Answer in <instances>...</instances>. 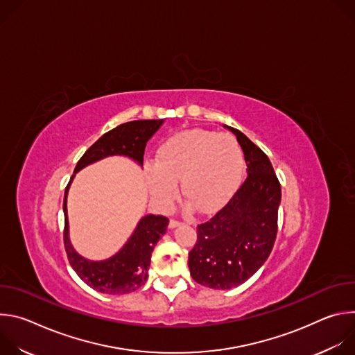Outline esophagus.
<instances>
[{
    "mask_svg": "<svg viewBox=\"0 0 355 355\" xmlns=\"http://www.w3.org/2000/svg\"><path fill=\"white\" fill-rule=\"evenodd\" d=\"M180 225H181V222H178V220H175V219H171L170 223H168V226H170L171 229H174V227H177V226H180Z\"/></svg>",
    "mask_w": 355,
    "mask_h": 355,
    "instance_id": "1",
    "label": "esophagus"
}]
</instances>
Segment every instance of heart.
Wrapping results in <instances>:
<instances>
[{
    "instance_id": "obj_1",
    "label": "heart",
    "mask_w": 355,
    "mask_h": 355,
    "mask_svg": "<svg viewBox=\"0 0 355 355\" xmlns=\"http://www.w3.org/2000/svg\"><path fill=\"white\" fill-rule=\"evenodd\" d=\"M243 151L230 133L191 129L171 136L159 148L155 167L147 170L148 191L162 207L181 193L189 205L209 214L232 196L243 173Z\"/></svg>"
}]
</instances>
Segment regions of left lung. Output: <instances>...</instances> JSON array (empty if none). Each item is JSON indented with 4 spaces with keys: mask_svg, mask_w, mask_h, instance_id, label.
I'll use <instances>...</instances> for the list:
<instances>
[{
    "mask_svg": "<svg viewBox=\"0 0 355 355\" xmlns=\"http://www.w3.org/2000/svg\"><path fill=\"white\" fill-rule=\"evenodd\" d=\"M225 128L241 146L247 178L215 216L198 225L188 259L193 281L214 289L241 285L267 261L281 204V185L267 155L240 130Z\"/></svg>",
    "mask_w": 355,
    "mask_h": 355,
    "instance_id": "left-lung-1",
    "label": "left lung"
}]
</instances>
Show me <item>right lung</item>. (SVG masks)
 Here are the masks:
<instances>
[{
	"instance_id": "add662e5",
	"label": "right lung",
	"mask_w": 355,
	"mask_h": 355,
	"mask_svg": "<svg viewBox=\"0 0 355 355\" xmlns=\"http://www.w3.org/2000/svg\"><path fill=\"white\" fill-rule=\"evenodd\" d=\"M164 119L132 121L116 126L101 136L78 160L74 174L66 187L64 212V247L70 266L77 275L92 289L108 295H123L133 292L147 281L151 252L160 237L166 233L168 219L162 215H146L137 223L135 232L125 245L112 257L103 261L84 259L74 250L69 234L67 193L70 184L80 170L110 156H125L143 166L146 143L153 136Z\"/></svg>"
}]
</instances>
